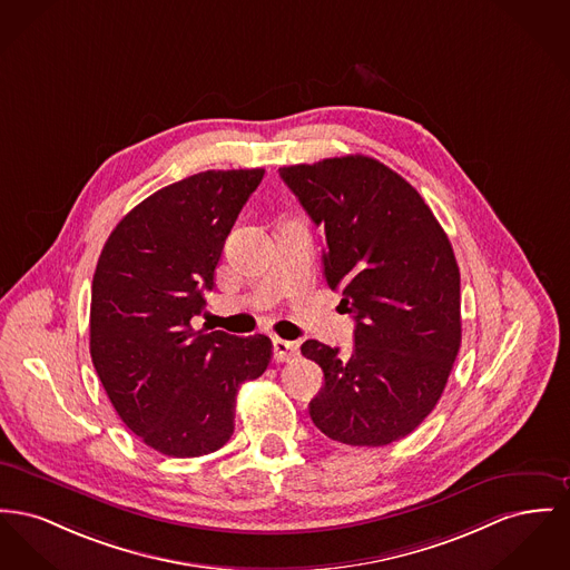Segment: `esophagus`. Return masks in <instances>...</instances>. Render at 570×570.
<instances>
[{
  "label": "esophagus",
  "instance_id": "34e87169",
  "mask_svg": "<svg viewBox=\"0 0 570 570\" xmlns=\"http://www.w3.org/2000/svg\"><path fill=\"white\" fill-rule=\"evenodd\" d=\"M299 355V344L297 342H288V340H273V357L275 362H291Z\"/></svg>",
  "mask_w": 570,
  "mask_h": 570
}]
</instances>
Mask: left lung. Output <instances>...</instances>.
Masks as SVG:
<instances>
[{
    "label": "left lung",
    "mask_w": 570,
    "mask_h": 570,
    "mask_svg": "<svg viewBox=\"0 0 570 570\" xmlns=\"http://www.w3.org/2000/svg\"><path fill=\"white\" fill-rule=\"evenodd\" d=\"M325 233V279L353 314L348 355L305 340L325 385L309 402L321 433L379 448L413 433L435 409L461 348V273L422 196L364 155L279 168Z\"/></svg>",
    "instance_id": "obj_1"
}]
</instances>
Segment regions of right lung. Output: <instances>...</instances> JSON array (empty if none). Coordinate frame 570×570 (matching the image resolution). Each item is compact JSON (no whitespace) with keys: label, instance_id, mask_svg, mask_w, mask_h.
<instances>
[{"label":"right lung","instance_id":"right-lung-1","mask_svg":"<svg viewBox=\"0 0 570 570\" xmlns=\"http://www.w3.org/2000/svg\"><path fill=\"white\" fill-rule=\"evenodd\" d=\"M265 169H206L139 202L92 279L90 355L120 420L153 450L191 459L235 433L240 383L271 362L267 335L194 332L224 243Z\"/></svg>","mask_w":570,"mask_h":570}]
</instances>
